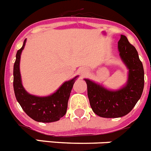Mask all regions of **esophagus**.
Masks as SVG:
<instances>
[{
    "label": "esophagus",
    "instance_id": "1",
    "mask_svg": "<svg viewBox=\"0 0 151 151\" xmlns=\"http://www.w3.org/2000/svg\"><path fill=\"white\" fill-rule=\"evenodd\" d=\"M79 72H80V74H81V75L83 76V75H85V74H87V70H86V68H81V69H80Z\"/></svg>",
    "mask_w": 151,
    "mask_h": 151
}]
</instances>
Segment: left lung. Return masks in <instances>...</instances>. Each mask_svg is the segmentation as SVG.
<instances>
[{"label":"left lung","instance_id":"1","mask_svg":"<svg viewBox=\"0 0 151 151\" xmlns=\"http://www.w3.org/2000/svg\"><path fill=\"white\" fill-rule=\"evenodd\" d=\"M119 55L128 69V81L117 90H109L89 79L87 95L92 109L103 118L122 117L131 112L142 95L145 86V71L136 48L121 35L118 42Z\"/></svg>","mask_w":151,"mask_h":151}]
</instances>
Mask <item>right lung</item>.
I'll use <instances>...</instances> for the list:
<instances>
[{
  "label": "right lung",
  "instance_id": "add662e5",
  "mask_svg": "<svg viewBox=\"0 0 151 151\" xmlns=\"http://www.w3.org/2000/svg\"><path fill=\"white\" fill-rule=\"evenodd\" d=\"M26 42L27 39L23 42L22 48L17 52L14 65V90L16 99L23 111L35 121L39 122L58 121L66 113L70 93L78 76L65 82L50 96H37L27 93L22 84L19 71L20 55Z\"/></svg>",
  "mask_w": 151,
  "mask_h": 151
}]
</instances>
